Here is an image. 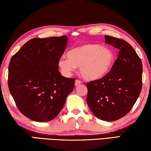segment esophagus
Returning <instances> with one entry per match:
<instances>
[{"mask_svg":"<svg viewBox=\"0 0 151 151\" xmlns=\"http://www.w3.org/2000/svg\"><path fill=\"white\" fill-rule=\"evenodd\" d=\"M82 83V82L80 81V80H76L75 81V86H77V85H80V84H81Z\"/></svg>","mask_w":151,"mask_h":151,"instance_id":"34e87169","label":"esophagus"}]
</instances>
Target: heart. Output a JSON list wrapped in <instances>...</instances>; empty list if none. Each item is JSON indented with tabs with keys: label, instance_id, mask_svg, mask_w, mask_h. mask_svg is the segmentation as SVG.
Listing matches in <instances>:
<instances>
[{
	"label": "heart",
	"instance_id": "obj_1",
	"mask_svg": "<svg viewBox=\"0 0 151 151\" xmlns=\"http://www.w3.org/2000/svg\"><path fill=\"white\" fill-rule=\"evenodd\" d=\"M65 58L58 60V66L63 73L68 75L79 66L83 77L88 81L100 79L111 69L114 62L112 51L106 47L89 43L73 48L66 53Z\"/></svg>",
	"mask_w": 151,
	"mask_h": 151
}]
</instances>
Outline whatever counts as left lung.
<instances>
[{
  "label": "left lung",
  "instance_id": "left-lung-1",
  "mask_svg": "<svg viewBox=\"0 0 151 151\" xmlns=\"http://www.w3.org/2000/svg\"><path fill=\"white\" fill-rule=\"evenodd\" d=\"M105 42L119 50L111 71L86 83V103L97 118L114 121L126 115L142 89V65L136 51L127 41L104 35Z\"/></svg>",
  "mask_w": 151,
  "mask_h": 151
}]
</instances>
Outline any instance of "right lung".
I'll list each match as a JSON object with an SVG mask.
<instances>
[{
    "label": "right lung",
    "instance_id": "right-lung-1",
    "mask_svg": "<svg viewBox=\"0 0 151 151\" xmlns=\"http://www.w3.org/2000/svg\"><path fill=\"white\" fill-rule=\"evenodd\" d=\"M67 37L34 38L12 56L9 66V88L18 109L37 122L54 119L75 87V79L58 70V60Z\"/></svg>",
    "mask_w": 151,
    "mask_h": 151
}]
</instances>
